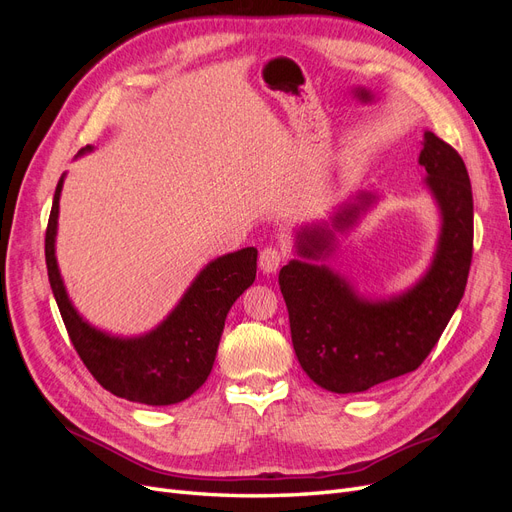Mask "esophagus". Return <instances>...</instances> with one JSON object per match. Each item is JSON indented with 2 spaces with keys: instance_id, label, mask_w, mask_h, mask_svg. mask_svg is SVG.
Listing matches in <instances>:
<instances>
[{
  "instance_id": "34e87169",
  "label": "esophagus",
  "mask_w": 512,
  "mask_h": 512,
  "mask_svg": "<svg viewBox=\"0 0 512 512\" xmlns=\"http://www.w3.org/2000/svg\"><path fill=\"white\" fill-rule=\"evenodd\" d=\"M282 260H284V256H282L280 250H277V247H265V250L260 252V258H258L260 271L271 275V273H275L277 269H280Z\"/></svg>"
}]
</instances>
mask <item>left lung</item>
Segmentation results:
<instances>
[{"instance_id":"8db88e82","label":"left lung","mask_w":512,"mask_h":512,"mask_svg":"<svg viewBox=\"0 0 512 512\" xmlns=\"http://www.w3.org/2000/svg\"><path fill=\"white\" fill-rule=\"evenodd\" d=\"M418 164L425 188L440 211V235L429 269L386 299H371L324 260L337 250L361 215L374 207V192L352 194L329 220L299 226L294 254L280 271L292 346L305 374L331 393H363L410 374L438 344L466 290L474 203L466 164L433 132H425Z\"/></svg>"}]
</instances>
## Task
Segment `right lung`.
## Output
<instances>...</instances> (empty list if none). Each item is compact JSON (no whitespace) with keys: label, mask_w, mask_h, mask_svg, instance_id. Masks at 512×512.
<instances>
[{"label":"right lung","mask_w":512,"mask_h":512,"mask_svg":"<svg viewBox=\"0 0 512 512\" xmlns=\"http://www.w3.org/2000/svg\"><path fill=\"white\" fill-rule=\"evenodd\" d=\"M89 151L94 147H83L76 158ZM64 179L66 175H61L55 188L44 256L53 297L76 352L91 376L113 395L147 406L179 404L209 378L230 307L256 280L258 250L243 247L207 262L173 312L149 333L119 337L100 331L76 312L57 265L55 239Z\"/></svg>","instance_id":"add662e5"}]
</instances>
